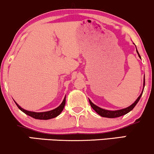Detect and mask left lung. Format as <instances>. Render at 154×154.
Returning a JSON list of instances; mask_svg holds the SVG:
<instances>
[{"label": "left lung", "mask_w": 154, "mask_h": 154, "mask_svg": "<svg viewBox=\"0 0 154 154\" xmlns=\"http://www.w3.org/2000/svg\"><path fill=\"white\" fill-rule=\"evenodd\" d=\"M136 51H137V53H138V56L140 57V55H139L138 50H136ZM143 86H145V75H144ZM143 91H142V93L140 94V95L138 97V98L136 99V101H135V102L133 103L132 105L128 106V107H127V108H125V109H122L120 110H116V111H109V110H106V109H102V108L99 107V106H97V105H95V104H94L93 103L91 102V100H90V99H88V101H89L90 105H91V107L93 108V109L95 110L96 112H97V114H99L100 116L104 117H108V118H115V117H118L122 116V115H126V114L129 112H131V110L135 107V106L136 105L137 103L138 102V101L140 100V97H141V96H142Z\"/></svg>", "instance_id": "1"}]
</instances>
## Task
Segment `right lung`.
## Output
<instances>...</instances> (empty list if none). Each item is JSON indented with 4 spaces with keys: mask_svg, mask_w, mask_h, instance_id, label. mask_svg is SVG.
Wrapping results in <instances>:
<instances>
[{
    "mask_svg": "<svg viewBox=\"0 0 154 154\" xmlns=\"http://www.w3.org/2000/svg\"><path fill=\"white\" fill-rule=\"evenodd\" d=\"M15 103L18 107H19V109H21L23 112H24L26 115H29V116L33 117L34 119H38V120H49V119H52L57 117V115H59L61 112L63 111L65 104H66V97H65L64 99H63L62 104H61L58 107H57L55 109H52L51 111L44 112H34L27 111V110L22 109L19 105H18L17 103Z\"/></svg>",
    "mask_w": 154,
    "mask_h": 154,
    "instance_id": "add662e5",
    "label": "right lung"
}]
</instances>
